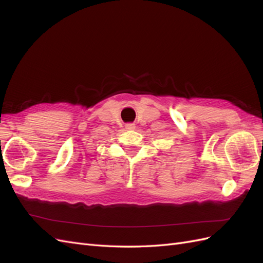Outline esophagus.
<instances>
[{
    "label": "esophagus",
    "mask_w": 263,
    "mask_h": 263,
    "mask_svg": "<svg viewBox=\"0 0 263 263\" xmlns=\"http://www.w3.org/2000/svg\"><path fill=\"white\" fill-rule=\"evenodd\" d=\"M125 128H126L127 130H134L135 128H136V126H135L134 124H126V125H125Z\"/></svg>",
    "instance_id": "1"
}]
</instances>
